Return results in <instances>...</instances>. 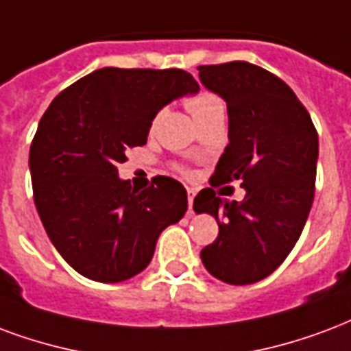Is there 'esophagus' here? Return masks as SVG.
<instances>
[{
  "label": "esophagus",
  "instance_id": "esophagus-1",
  "mask_svg": "<svg viewBox=\"0 0 351 351\" xmlns=\"http://www.w3.org/2000/svg\"><path fill=\"white\" fill-rule=\"evenodd\" d=\"M195 188H188V202H189V212L193 208V197H195Z\"/></svg>",
  "mask_w": 351,
  "mask_h": 351
}]
</instances>
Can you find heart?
<instances>
[{"label":"heart","mask_w":351,"mask_h":351,"mask_svg":"<svg viewBox=\"0 0 351 351\" xmlns=\"http://www.w3.org/2000/svg\"><path fill=\"white\" fill-rule=\"evenodd\" d=\"M186 106H188V110L191 115L195 117L197 123H201L204 119H208V117L215 115V113H223L225 111V106H223L221 98L212 93V90H197L193 95H189L186 98ZM156 119L150 124V128H154ZM182 173H188L186 169H180Z\"/></svg>","instance_id":"heart-1"}]
</instances>
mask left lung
I'll return each instance as SVG.
<instances>
[{"label": "left lung", "instance_id": "8db88e82", "mask_svg": "<svg viewBox=\"0 0 351 351\" xmlns=\"http://www.w3.org/2000/svg\"><path fill=\"white\" fill-rule=\"evenodd\" d=\"M204 87L227 102L228 145L193 201L219 234L201 251L204 268L228 285H251L279 268L300 240L313 206L318 134L281 77L245 61L197 66ZM240 182L241 203L213 188Z\"/></svg>", "mask_w": 351, "mask_h": 351}]
</instances>
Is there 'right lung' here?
<instances>
[{
    "mask_svg": "<svg viewBox=\"0 0 351 351\" xmlns=\"http://www.w3.org/2000/svg\"><path fill=\"white\" fill-rule=\"evenodd\" d=\"M180 69H98L53 98L29 149L33 199L59 255L77 274L121 282L149 266L162 230L188 210L182 184L154 176L145 189L117 176L147 143L165 104L197 93Z\"/></svg>",
    "mask_w": 351,
    "mask_h": 351,
    "instance_id": "add662e5",
    "label": "right lung"
}]
</instances>
